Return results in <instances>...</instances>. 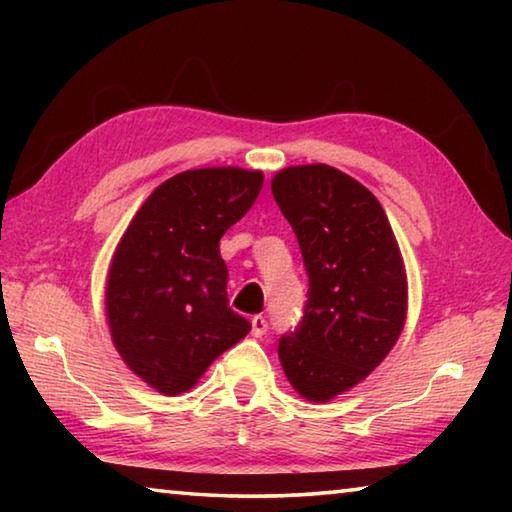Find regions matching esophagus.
<instances>
[{
    "label": "esophagus",
    "mask_w": 512,
    "mask_h": 512,
    "mask_svg": "<svg viewBox=\"0 0 512 512\" xmlns=\"http://www.w3.org/2000/svg\"><path fill=\"white\" fill-rule=\"evenodd\" d=\"M266 329H268V323L264 316H255L253 320H250V334L253 336H264Z\"/></svg>",
    "instance_id": "1"
}]
</instances>
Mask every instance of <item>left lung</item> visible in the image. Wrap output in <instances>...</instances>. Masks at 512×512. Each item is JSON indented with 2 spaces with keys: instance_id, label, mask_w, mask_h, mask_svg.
Listing matches in <instances>:
<instances>
[{
  "instance_id": "1",
  "label": "left lung",
  "mask_w": 512,
  "mask_h": 512,
  "mask_svg": "<svg viewBox=\"0 0 512 512\" xmlns=\"http://www.w3.org/2000/svg\"><path fill=\"white\" fill-rule=\"evenodd\" d=\"M271 192L309 275L302 323L277 345L289 384L309 402L348 393L400 339L409 282L384 207L329 164L277 171Z\"/></svg>"
}]
</instances>
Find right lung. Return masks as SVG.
I'll return each mask as SVG.
<instances>
[{"mask_svg": "<svg viewBox=\"0 0 512 512\" xmlns=\"http://www.w3.org/2000/svg\"><path fill=\"white\" fill-rule=\"evenodd\" d=\"M262 171L189 169L164 180L128 223L106 277V318L119 357L162 395L196 386L250 332L228 307L219 241L253 207Z\"/></svg>", "mask_w": 512, "mask_h": 512, "instance_id": "add662e5", "label": "right lung"}]
</instances>
